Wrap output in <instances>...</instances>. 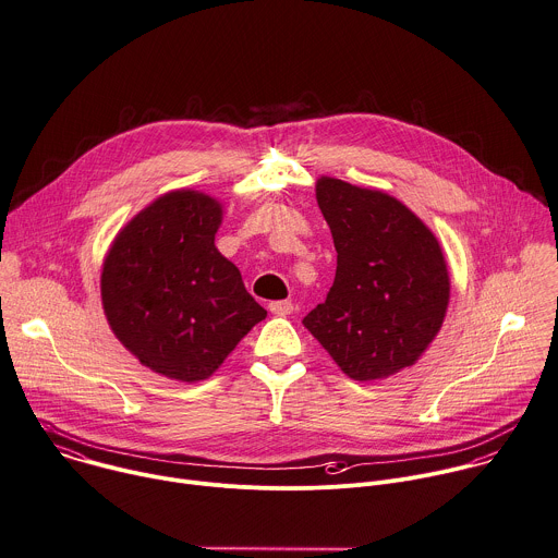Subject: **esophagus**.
Listing matches in <instances>:
<instances>
[{
	"label": "esophagus",
	"instance_id": "1",
	"mask_svg": "<svg viewBox=\"0 0 558 558\" xmlns=\"http://www.w3.org/2000/svg\"><path fill=\"white\" fill-rule=\"evenodd\" d=\"M291 311H293V304L289 300H280V302L269 304V313L276 315V317H287V315H291Z\"/></svg>",
	"mask_w": 558,
	"mask_h": 558
}]
</instances>
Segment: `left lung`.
<instances>
[{
	"label": "left lung",
	"mask_w": 558,
	"mask_h": 558,
	"mask_svg": "<svg viewBox=\"0 0 558 558\" xmlns=\"http://www.w3.org/2000/svg\"><path fill=\"white\" fill-rule=\"evenodd\" d=\"M317 206L330 228L337 271L302 324L354 381L414 365L442 328L451 278L436 234L399 199L322 174Z\"/></svg>",
	"instance_id": "obj_1"
}]
</instances>
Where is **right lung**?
Returning <instances> with one entry per match:
<instances>
[{"label": "right lung", "mask_w": 558, "mask_h": 558, "mask_svg": "<svg viewBox=\"0 0 558 558\" xmlns=\"http://www.w3.org/2000/svg\"><path fill=\"white\" fill-rule=\"evenodd\" d=\"M221 221L219 199L170 191L120 228L105 256V317L118 341L159 377L183 384L213 377L267 317L215 245Z\"/></svg>", "instance_id": "obj_1"}]
</instances>
